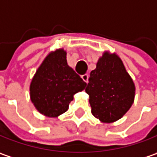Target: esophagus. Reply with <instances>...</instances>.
<instances>
[{
  "label": "esophagus",
  "instance_id": "obj_1",
  "mask_svg": "<svg viewBox=\"0 0 157 157\" xmlns=\"http://www.w3.org/2000/svg\"><path fill=\"white\" fill-rule=\"evenodd\" d=\"M82 79L85 82H88V79H89V75L85 74V75H82Z\"/></svg>",
  "mask_w": 157,
  "mask_h": 157
}]
</instances>
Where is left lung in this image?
<instances>
[{
  "label": "left lung",
  "instance_id": "left-lung-1",
  "mask_svg": "<svg viewBox=\"0 0 157 157\" xmlns=\"http://www.w3.org/2000/svg\"><path fill=\"white\" fill-rule=\"evenodd\" d=\"M93 116L103 123L121 119L133 105L135 84L116 52L105 51L85 90Z\"/></svg>",
  "mask_w": 157,
  "mask_h": 157
}]
</instances>
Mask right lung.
Instances as JSON below:
<instances>
[{
	"label": "right lung",
	"instance_id": "1",
	"mask_svg": "<svg viewBox=\"0 0 157 157\" xmlns=\"http://www.w3.org/2000/svg\"><path fill=\"white\" fill-rule=\"evenodd\" d=\"M86 86L67 65L66 50L59 48L50 52L38 67L30 84V98L38 113L58 118L68 110L74 95Z\"/></svg>",
	"mask_w": 157,
	"mask_h": 157
}]
</instances>
